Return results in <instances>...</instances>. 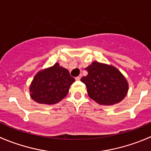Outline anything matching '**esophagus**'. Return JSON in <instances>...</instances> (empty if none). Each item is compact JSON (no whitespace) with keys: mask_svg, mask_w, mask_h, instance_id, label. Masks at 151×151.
<instances>
[{"mask_svg":"<svg viewBox=\"0 0 151 151\" xmlns=\"http://www.w3.org/2000/svg\"><path fill=\"white\" fill-rule=\"evenodd\" d=\"M81 77H82V75H81V74H80V75L75 77V80H80V79H81Z\"/></svg>","mask_w":151,"mask_h":151,"instance_id":"esophagus-1","label":"esophagus"}]
</instances>
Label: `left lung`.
Masks as SVG:
<instances>
[{
    "instance_id": "8db88e82",
    "label": "left lung",
    "mask_w": 151,
    "mask_h": 151,
    "mask_svg": "<svg viewBox=\"0 0 151 151\" xmlns=\"http://www.w3.org/2000/svg\"><path fill=\"white\" fill-rule=\"evenodd\" d=\"M88 75L81 81L87 88L88 94L100 105L119 102L126 96L128 85L120 71L111 65L92 63L86 68Z\"/></svg>"
}]
</instances>
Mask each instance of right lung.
I'll return each mask as SVG.
<instances>
[{
	"instance_id": "obj_1",
	"label": "right lung",
	"mask_w": 151,
	"mask_h": 151,
	"mask_svg": "<svg viewBox=\"0 0 151 151\" xmlns=\"http://www.w3.org/2000/svg\"><path fill=\"white\" fill-rule=\"evenodd\" d=\"M74 82L68 70L56 63L35 75L29 88L31 97L38 103H58L66 96Z\"/></svg>"
}]
</instances>
